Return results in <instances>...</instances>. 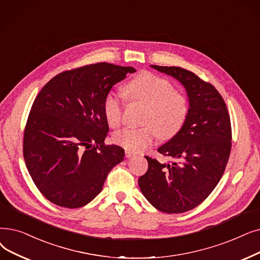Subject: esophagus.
<instances>
[{
    "label": "esophagus",
    "instance_id": "esophagus-1",
    "mask_svg": "<svg viewBox=\"0 0 260 260\" xmlns=\"http://www.w3.org/2000/svg\"><path fill=\"white\" fill-rule=\"evenodd\" d=\"M133 156H135V153H134V152H132V151H125V157H126V158H131V157H133Z\"/></svg>",
    "mask_w": 260,
    "mask_h": 260
}]
</instances>
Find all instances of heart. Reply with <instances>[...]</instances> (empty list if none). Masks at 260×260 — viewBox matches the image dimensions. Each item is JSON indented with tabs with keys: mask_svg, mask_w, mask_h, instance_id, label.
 <instances>
[{
	"mask_svg": "<svg viewBox=\"0 0 260 260\" xmlns=\"http://www.w3.org/2000/svg\"><path fill=\"white\" fill-rule=\"evenodd\" d=\"M124 93L132 102L148 105L144 127L124 128L114 135V141L132 152L144 151L160 137L169 140L183 129L189 115L187 98L173 89L170 81L151 72H141L124 86ZM103 112L111 128H118L123 121L124 104L114 91L105 94Z\"/></svg>",
	"mask_w": 260,
	"mask_h": 260,
	"instance_id": "heart-1",
	"label": "heart"
}]
</instances>
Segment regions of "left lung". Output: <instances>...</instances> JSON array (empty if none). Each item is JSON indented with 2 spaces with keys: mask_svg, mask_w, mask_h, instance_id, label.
<instances>
[{
  "mask_svg": "<svg viewBox=\"0 0 260 260\" xmlns=\"http://www.w3.org/2000/svg\"><path fill=\"white\" fill-rule=\"evenodd\" d=\"M151 67L184 85L189 115L183 129L158 149L173 160L161 164L145 156L149 169L138 183L156 209L182 213L200 205L220 182L232 150L230 114L218 90L193 72L180 67Z\"/></svg>",
  "mask_w": 260,
  "mask_h": 260,
  "instance_id": "8db88e82",
  "label": "left lung"
}]
</instances>
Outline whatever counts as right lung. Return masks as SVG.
I'll return each instance as SVG.
<instances>
[{
	"label": "right lung",
	"mask_w": 260,
	"mask_h": 260,
	"mask_svg": "<svg viewBox=\"0 0 260 260\" xmlns=\"http://www.w3.org/2000/svg\"><path fill=\"white\" fill-rule=\"evenodd\" d=\"M136 70L108 62L63 71L50 80L31 105L23 134V157L41 194L64 208L83 207L103 188L124 158L107 145L103 100Z\"/></svg>",
	"instance_id": "1"
}]
</instances>
